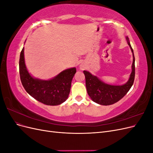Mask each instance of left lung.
<instances>
[{
    "label": "left lung",
    "mask_w": 153,
    "mask_h": 153,
    "mask_svg": "<svg viewBox=\"0 0 153 153\" xmlns=\"http://www.w3.org/2000/svg\"><path fill=\"white\" fill-rule=\"evenodd\" d=\"M128 44L133 53V60L132 72L129 80L123 85H112L105 84L96 76L92 75L89 71H84L85 76V85L87 93L92 100L101 105H110L117 103L127 94L133 84L135 79V56L129 39L126 37Z\"/></svg>",
    "instance_id": "1"
}]
</instances>
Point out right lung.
I'll return each instance as SVG.
<instances>
[{"label":"right lung","mask_w":153,"mask_h":153,"mask_svg":"<svg viewBox=\"0 0 153 153\" xmlns=\"http://www.w3.org/2000/svg\"><path fill=\"white\" fill-rule=\"evenodd\" d=\"M19 71L22 84L32 97L45 105L55 106L62 103L67 100L76 69L75 68L66 69L49 80L34 78L26 68L24 48H23L20 56Z\"/></svg>","instance_id":"add662e5"}]
</instances>
